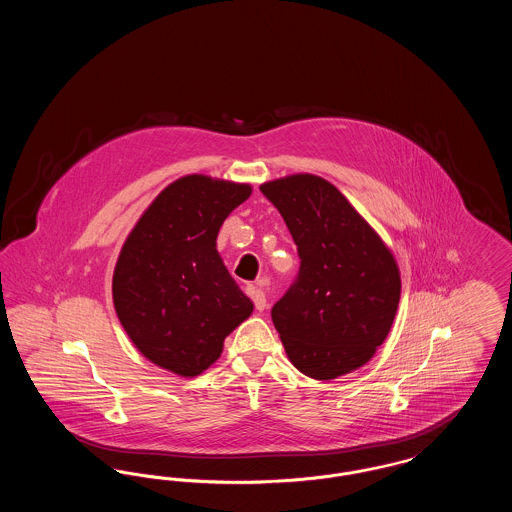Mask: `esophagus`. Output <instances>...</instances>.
Returning a JSON list of instances; mask_svg holds the SVG:
<instances>
[{
	"instance_id": "esophagus-1",
	"label": "esophagus",
	"mask_w": 512,
	"mask_h": 512,
	"mask_svg": "<svg viewBox=\"0 0 512 512\" xmlns=\"http://www.w3.org/2000/svg\"><path fill=\"white\" fill-rule=\"evenodd\" d=\"M247 295L253 299L257 311H265L267 309V295L257 284H249L247 286Z\"/></svg>"
}]
</instances>
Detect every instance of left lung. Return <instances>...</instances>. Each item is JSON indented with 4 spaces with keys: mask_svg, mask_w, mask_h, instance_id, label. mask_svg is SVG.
<instances>
[{
    "mask_svg": "<svg viewBox=\"0 0 512 512\" xmlns=\"http://www.w3.org/2000/svg\"><path fill=\"white\" fill-rule=\"evenodd\" d=\"M286 222L301 267L272 307L292 365L334 380L366 365L390 334L401 276L390 247L340 190L317 174L261 184Z\"/></svg>",
    "mask_w": 512,
    "mask_h": 512,
    "instance_id": "obj_1",
    "label": "left lung"
}]
</instances>
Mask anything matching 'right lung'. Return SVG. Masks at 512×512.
<instances>
[{
    "instance_id": "1",
    "label": "right lung",
    "mask_w": 512,
    "mask_h": 512,
    "mask_svg": "<svg viewBox=\"0 0 512 512\" xmlns=\"http://www.w3.org/2000/svg\"><path fill=\"white\" fill-rule=\"evenodd\" d=\"M251 192L249 184L182 176L151 201L122 244L113 272L115 311L153 365L199 376L253 313V301L217 251L222 222Z\"/></svg>"
}]
</instances>
